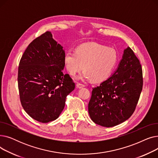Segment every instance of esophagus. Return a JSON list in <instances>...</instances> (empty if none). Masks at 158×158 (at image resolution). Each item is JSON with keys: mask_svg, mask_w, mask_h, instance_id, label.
<instances>
[{"mask_svg": "<svg viewBox=\"0 0 158 158\" xmlns=\"http://www.w3.org/2000/svg\"><path fill=\"white\" fill-rule=\"evenodd\" d=\"M85 85H83V84L77 83V84L76 85V87H77V88H79V89L82 88H83V87H85Z\"/></svg>", "mask_w": 158, "mask_h": 158, "instance_id": "esophagus-1", "label": "esophagus"}]
</instances>
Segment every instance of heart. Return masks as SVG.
I'll return each instance as SVG.
<instances>
[{
	"label": "heart",
	"instance_id": "1",
	"mask_svg": "<svg viewBox=\"0 0 158 158\" xmlns=\"http://www.w3.org/2000/svg\"><path fill=\"white\" fill-rule=\"evenodd\" d=\"M118 56L115 50L97 44H84L76 51L70 49L66 52L64 63L72 76L82 68L84 70L77 79L102 82L108 78L117 64Z\"/></svg>",
	"mask_w": 158,
	"mask_h": 158
}]
</instances>
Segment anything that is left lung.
<instances>
[{
	"mask_svg": "<svg viewBox=\"0 0 158 158\" xmlns=\"http://www.w3.org/2000/svg\"><path fill=\"white\" fill-rule=\"evenodd\" d=\"M142 87V66L128 47L123 51L122 59L113 74L93 88L88 104L91 119L106 127L125 122L134 113Z\"/></svg>",
	"mask_w": 158,
	"mask_h": 158,
	"instance_id": "obj_1",
	"label": "left lung"
}]
</instances>
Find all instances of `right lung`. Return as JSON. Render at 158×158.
<instances>
[{
	"label": "right lung",
	"mask_w": 158,
	"mask_h": 158,
	"mask_svg": "<svg viewBox=\"0 0 158 158\" xmlns=\"http://www.w3.org/2000/svg\"><path fill=\"white\" fill-rule=\"evenodd\" d=\"M63 47L47 31L28 45L20 60L18 72L20 99L31 118L47 123L59 117L66 97L75 88L64 67Z\"/></svg>",
	"instance_id": "add662e5"
}]
</instances>
